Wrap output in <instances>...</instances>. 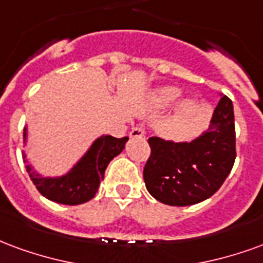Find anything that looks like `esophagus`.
Listing matches in <instances>:
<instances>
[{
    "label": "esophagus",
    "mask_w": 263,
    "mask_h": 263,
    "mask_svg": "<svg viewBox=\"0 0 263 263\" xmlns=\"http://www.w3.org/2000/svg\"><path fill=\"white\" fill-rule=\"evenodd\" d=\"M143 137H144V130L141 127H134L130 132V139H143Z\"/></svg>",
    "instance_id": "esophagus-1"
}]
</instances>
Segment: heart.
Listing matches in <instances>:
<instances>
[{
  "label": "heart",
  "mask_w": 263,
  "mask_h": 263,
  "mask_svg": "<svg viewBox=\"0 0 263 263\" xmlns=\"http://www.w3.org/2000/svg\"><path fill=\"white\" fill-rule=\"evenodd\" d=\"M181 95V91L175 87H164L157 89L154 93V102L158 105V106H166L175 101L176 98ZM195 110V105L192 102L183 103L178 112V116L179 119H186L187 116H191Z\"/></svg>",
  "instance_id": "b5f03b06"
}]
</instances>
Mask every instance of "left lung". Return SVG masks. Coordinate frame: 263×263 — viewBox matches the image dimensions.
<instances>
[{
  "label": "left lung",
  "instance_id": "obj_1",
  "mask_svg": "<svg viewBox=\"0 0 263 263\" xmlns=\"http://www.w3.org/2000/svg\"><path fill=\"white\" fill-rule=\"evenodd\" d=\"M208 130L191 141L150 137L151 155L143 171L145 187L158 202L191 206L217 192L235 161L233 102L220 95Z\"/></svg>",
  "mask_w": 263,
  "mask_h": 263
}]
</instances>
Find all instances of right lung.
I'll use <instances>...</instances> for the list:
<instances>
[{"label": "right lung", "instance_id": "right-lung-1", "mask_svg": "<svg viewBox=\"0 0 263 263\" xmlns=\"http://www.w3.org/2000/svg\"><path fill=\"white\" fill-rule=\"evenodd\" d=\"M28 139V129L24 130V141ZM129 137L116 139L112 136L98 137L89 150L82 155L81 160L61 176H42L34 171L33 166L26 165V171L30 179L39 191L49 200L61 204H81L91 200L98 192L99 183L103 179L105 170L110 161L119 155L124 148ZM24 160L26 153L24 151Z\"/></svg>", "mask_w": 263, "mask_h": 263}]
</instances>
